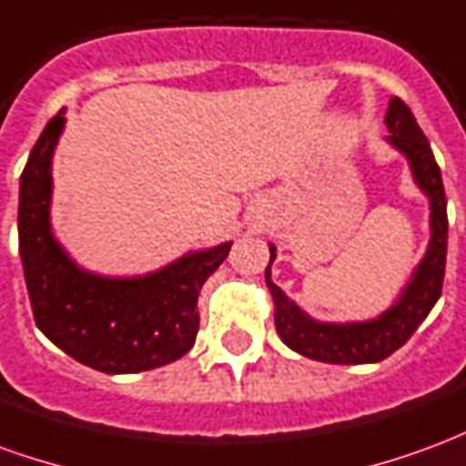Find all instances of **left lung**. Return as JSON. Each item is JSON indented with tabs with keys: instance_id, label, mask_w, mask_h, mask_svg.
<instances>
[{
	"instance_id": "obj_1",
	"label": "left lung",
	"mask_w": 466,
	"mask_h": 466,
	"mask_svg": "<svg viewBox=\"0 0 466 466\" xmlns=\"http://www.w3.org/2000/svg\"><path fill=\"white\" fill-rule=\"evenodd\" d=\"M387 127H390V144L397 147L410 159L414 182L430 197V224L431 239L430 249L417 267V272L401 292L394 307L371 319V322L351 324H327L314 322L312 317L297 307L287 294L272 282L269 267L274 262V247H269V267H267V287L274 299V324L277 334L282 337L287 347L299 351L304 357L329 364H370L381 361L397 351L401 344L417 332L431 307L437 304L444 282V262H447V194L441 184L440 164L431 154L427 137L420 129V124L411 115V109L400 96H394L387 109Z\"/></svg>"
}]
</instances>
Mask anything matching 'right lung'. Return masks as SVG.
<instances>
[{"label":"right lung","instance_id":"obj_1","mask_svg":"<svg viewBox=\"0 0 466 466\" xmlns=\"http://www.w3.org/2000/svg\"><path fill=\"white\" fill-rule=\"evenodd\" d=\"M62 129L65 112L46 122L19 179V254L36 327L69 357L105 374L164 367L194 347L202 284L232 242L132 279L79 269L49 227L52 154Z\"/></svg>","mask_w":466,"mask_h":466}]
</instances>
